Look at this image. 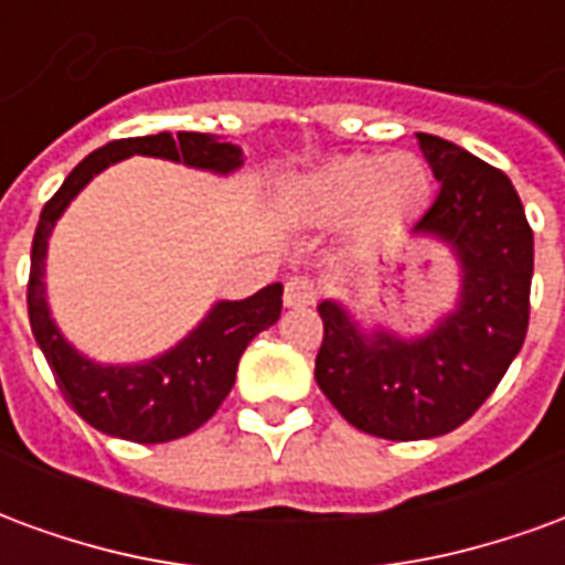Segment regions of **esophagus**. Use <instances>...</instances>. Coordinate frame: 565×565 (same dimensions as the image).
Returning a JSON list of instances; mask_svg holds the SVG:
<instances>
[{"mask_svg": "<svg viewBox=\"0 0 565 565\" xmlns=\"http://www.w3.org/2000/svg\"><path fill=\"white\" fill-rule=\"evenodd\" d=\"M315 299H318L315 281H308L306 275H294V278H287V284H284V306H290V308L311 306Z\"/></svg>", "mask_w": 565, "mask_h": 565, "instance_id": "1", "label": "esophagus"}]
</instances>
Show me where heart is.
I'll use <instances>...</instances> for the list:
<instances>
[{"label":"heart","instance_id":"obj_1","mask_svg":"<svg viewBox=\"0 0 565 565\" xmlns=\"http://www.w3.org/2000/svg\"><path fill=\"white\" fill-rule=\"evenodd\" d=\"M429 196V172L412 153L344 157L294 184V205L318 221L354 214L360 233L399 230Z\"/></svg>","mask_w":565,"mask_h":565}]
</instances>
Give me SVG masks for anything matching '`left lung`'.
<instances>
[{"instance_id": "left-lung-1", "label": "left lung", "mask_w": 565, "mask_h": 565, "mask_svg": "<svg viewBox=\"0 0 565 565\" xmlns=\"http://www.w3.org/2000/svg\"><path fill=\"white\" fill-rule=\"evenodd\" d=\"M441 186L415 233L445 238L462 263L460 308L417 342L372 339L335 302H320L318 387L335 412L391 441L445 436L497 391L530 327L533 230L521 196L499 172L454 141L420 132Z\"/></svg>"}]
</instances>
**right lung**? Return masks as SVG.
I'll use <instances>...</instances> for the list:
<instances>
[{"label": "right lung", "mask_w": 565, "mask_h": 565, "mask_svg": "<svg viewBox=\"0 0 565 565\" xmlns=\"http://www.w3.org/2000/svg\"><path fill=\"white\" fill-rule=\"evenodd\" d=\"M132 153L186 162L211 172H233L242 166V150L226 141H214L205 132H178L174 139L169 132H157L141 139L108 141L105 148L93 150L68 172L54 196L44 202L32 238L26 306L32 335L66 403L99 433L139 445H160L193 433L221 408L226 393L233 391L235 369L250 339L281 318L284 287L269 284L250 299L214 306V311L184 342L160 360H150L148 366H96L66 344L44 302L42 275L47 235L54 230L56 217L93 174Z\"/></svg>", "instance_id": "add662e5"}]
</instances>
